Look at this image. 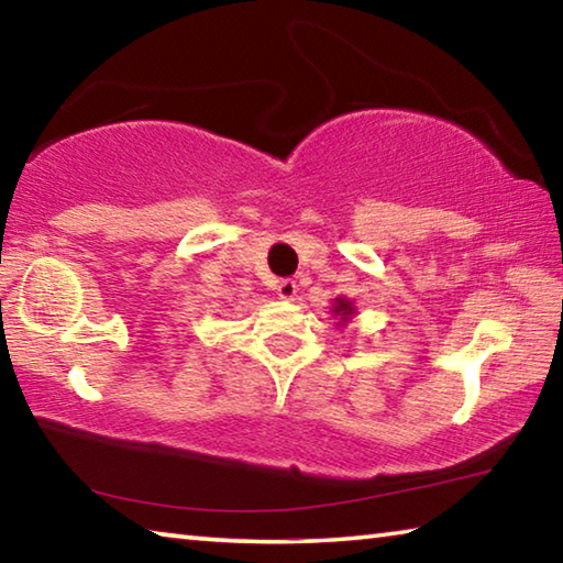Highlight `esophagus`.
I'll return each mask as SVG.
<instances>
[{"mask_svg": "<svg viewBox=\"0 0 563 563\" xmlns=\"http://www.w3.org/2000/svg\"><path fill=\"white\" fill-rule=\"evenodd\" d=\"M275 292H278L283 300H295V295H298V283L290 280V278H285V280H280L278 285H275Z\"/></svg>", "mask_w": 563, "mask_h": 563, "instance_id": "34e87169", "label": "esophagus"}]
</instances>
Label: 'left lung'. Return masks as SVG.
I'll return each mask as SVG.
<instances>
[{
  "mask_svg": "<svg viewBox=\"0 0 563 563\" xmlns=\"http://www.w3.org/2000/svg\"><path fill=\"white\" fill-rule=\"evenodd\" d=\"M338 305H335V316H342V322H345L350 316H352V305L347 302V300H335Z\"/></svg>",
  "mask_w": 563,
  "mask_h": 563,
  "instance_id": "1",
  "label": "left lung"
}]
</instances>
